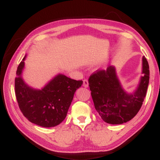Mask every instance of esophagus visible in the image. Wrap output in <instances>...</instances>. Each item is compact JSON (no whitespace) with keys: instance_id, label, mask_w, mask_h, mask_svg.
Masks as SVG:
<instances>
[{"instance_id":"obj_1","label":"esophagus","mask_w":160,"mask_h":160,"mask_svg":"<svg viewBox=\"0 0 160 160\" xmlns=\"http://www.w3.org/2000/svg\"><path fill=\"white\" fill-rule=\"evenodd\" d=\"M83 86H84V87H88V86H89L88 80L84 79V81H83Z\"/></svg>"}]
</instances>
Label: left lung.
I'll list each match as a JSON object with an SVG mask.
<instances>
[{
    "instance_id": "obj_1",
    "label": "left lung",
    "mask_w": 160,
    "mask_h": 160,
    "mask_svg": "<svg viewBox=\"0 0 160 160\" xmlns=\"http://www.w3.org/2000/svg\"><path fill=\"white\" fill-rule=\"evenodd\" d=\"M142 61L143 76L132 93L127 92L123 89L113 65H108L106 71L98 70L89 78L95 108L106 123H125L132 119L141 109L149 82L148 61L144 56Z\"/></svg>"
}]
</instances>
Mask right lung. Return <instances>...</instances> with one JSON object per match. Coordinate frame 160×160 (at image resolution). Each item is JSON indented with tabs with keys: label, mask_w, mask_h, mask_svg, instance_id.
<instances>
[{
	"label": "right lung",
	"mask_w": 160,
	"mask_h": 160,
	"mask_svg": "<svg viewBox=\"0 0 160 160\" xmlns=\"http://www.w3.org/2000/svg\"><path fill=\"white\" fill-rule=\"evenodd\" d=\"M25 58L18 65L15 78V94L19 108L30 122L37 125H58L66 117L74 93L82 87L83 81L71 79L60 73L41 89L32 88L22 77Z\"/></svg>",
	"instance_id": "obj_1"
}]
</instances>
